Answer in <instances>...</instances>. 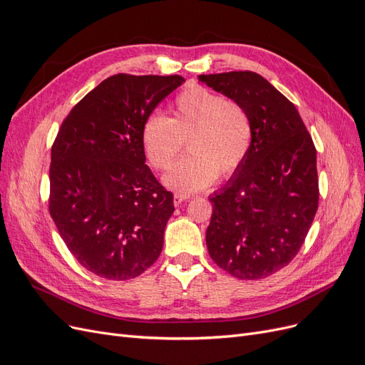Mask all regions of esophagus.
I'll return each instance as SVG.
<instances>
[{
	"label": "esophagus",
	"mask_w": 365,
	"mask_h": 365,
	"mask_svg": "<svg viewBox=\"0 0 365 365\" xmlns=\"http://www.w3.org/2000/svg\"><path fill=\"white\" fill-rule=\"evenodd\" d=\"M189 200H190L189 195H184V193H175V195H173V202H175V205H181L182 202L189 201Z\"/></svg>",
	"instance_id": "34e87169"
}]
</instances>
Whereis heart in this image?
Instances as JSON below:
<instances>
[{
	"label": "heart",
	"mask_w": 365,
	"mask_h": 365,
	"mask_svg": "<svg viewBox=\"0 0 365 365\" xmlns=\"http://www.w3.org/2000/svg\"><path fill=\"white\" fill-rule=\"evenodd\" d=\"M143 148L153 168L170 169L187 141L190 155L164 176L170 189L204 190L216 176L233 175L244 163L252 140L248 113L239 103L204 86H190L175 98L172 117L152 114L141 130Z\"/></svg>",
	"instance_id": "heart-1"
}]
</instances>
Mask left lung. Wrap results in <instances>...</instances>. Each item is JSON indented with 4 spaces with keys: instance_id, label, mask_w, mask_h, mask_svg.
Here are the masks:
<instances>
[{
    "instance_id": "8db88e82",
    "label": "left lung",
    "mask_w": 365,
    "mask_h": 365,
    "mask_svg": "<svg viewBox=\"0 0 365 365\" xmlns=\"http://www.w3.org/2000/svg\"><path fill=\"white\" fill-rule=\"evenodd\" d=\"M245 109L252 140L244 163L213 196L205 242L217 267L240 280L284 268L318 208L317 150L294 103L257 73L201 74Z\"/></svg>"
}]
</instances>
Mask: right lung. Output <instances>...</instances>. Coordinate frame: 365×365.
Segmentation results:
<instances>
[{
    "label": "right lung",
    "instance_id": "obj_1",
    "mask_svg": "<svg viewBox=\"0 0 365 365\" xmlns=\"http://www.w3.org/2000/svg\"><path fill=\"white\" fill-rule=\"evenodd\" d=\"M181 76L108 77L77 103L51 148L48 210L83 268L138 277L163 250L173 195L145 164L141 130Z\"/></svg>",
    "mask_w": 365,
    "mask_h": 365
}]
</instances>
